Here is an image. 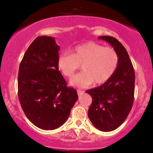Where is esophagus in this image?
I'll return each mask as SVG.
<instances>
[{
	"label": "esophagus",
	"instance_id": "obj_1",
	"mask_svg": "<svg viewBox=\"0 0 153 153\" xmlns=\"http://www.w3.org/2000/svg\"><path fill=\"white\" fill-rule=\"evenodd\" d=\"M77 92H78V95H81V94H83V93H84V91H83V90H81V89H78L77 90Z\"/></svg>",
	"mask_w": 153,
	"mask_h": 153
}]
</instances>
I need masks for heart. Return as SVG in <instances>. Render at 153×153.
<instances>
[{
  "label": "heart",
  "mask_w": 153,
  "mask_h": 153,
  "mask_svg": "<svg viewBox=\"0 0 153 153\" xmlns=\"http://www.w3.org/2000/svg\"><path fill=\"white\" fill-rule=\"evenodd\" d=\"M119 60V55L114 48L88 42L75 46L72 54L68 52L61 53L58 66L64 75L71 78L82 64L83 71L75 75L70 80V84L86 87L93 82L100 84L108 81L118 67Z\"/></svg>",
  "instance_id": "heart-1"
}]
</instances>
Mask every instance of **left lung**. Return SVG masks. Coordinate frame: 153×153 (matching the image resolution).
I'll return each mask as SVG.
<instances>
[{
	"mask_svg": "<svg viewBox=\"0 0 153 153\" xmlns=\"http://www.w3.org/2000/svg\"><path fill=\"white\" fill-rule=\"evenodd\" d=\"M108 42L119 55V65L113 76L103 84L86 91L92 102L88 117L96 128L112 131L123 124L131 111L134 99L135 72L126 49L117 39L99 36Z\"/></svg>",
	"mask_w": 153,
	"mask_h": 153,
	"instance_id": "obj_1",
	"label": "left lung"
}]
</instances>
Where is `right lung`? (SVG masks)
<instances>
[{
  "label": "right lung",
  "instance_id": "right-lung-1",
  "mask_svg": "<svg viewBox=\"0 0 153 153\" xmlns=\"http://www.w3.org/2000/svg\"><path fill=\"white\" fill-rule=\"evenodd\" d=\"M59 50L53 37L39 36L19 67L18 97L22 110L35 126L46 131L65 123L78 98L59 70Z\"/></svg>",
  "mask_w": 153,
  "mask_h": 153
}]
</instances>
